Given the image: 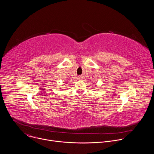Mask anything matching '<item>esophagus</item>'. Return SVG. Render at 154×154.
I'll list each match as a JSON object with an SVG mask.
<instances>
[{
	"instance_id": "obj_1",
	"label": "esophagus",
	"mask_w": 154,
	"mask_h": 154,
	"mask_svg": "<svg viewBox=\"0 0 154 154\" xmlns=\"http://www.w3.org/2000/svg\"><path fill=\"white\" fill-rule=\"evenodd\" d=\"M78 79H81V78H80V77H79V78H78Z\"/></svg>"
}]
</instances>
